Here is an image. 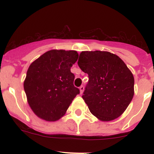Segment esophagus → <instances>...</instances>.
I'll return each mask as SVG.
<instances>
[{
    "mask_svg": "<svg viewBox=\"0 0 154 154\" xmlns=\"http://www.w3.org/2000/svg\"><path fill=\"white\" fill-rule=\"evenodd\" d=\"M80 94H82V93L83 92V91H84V86H83V85L80 86Z\"/></svg>",
    "mask_w": 154,
    "mask_h": 154,
    "instance_id": "esophagus-1",
    "label": "esophagus"
}]
</instances>
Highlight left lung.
I'll list each match as a JSON object with an SVG mask.
<instances>
[{"instance_id": "1", "label": "left lung", "mask_w": 154, "mask_h": 154, "mask_svg": "<svg viewBox=\"0 0 154 154\" xmlns=\"http://www.w3.org/2000/svg\"><path fill=\"white\" fill-rule=\"evenodd\" d=\"M88 74L82 96L91 114L103 122L114 120L129 106L134 94V77L118 56L106 51H82L77 62Z\"/></svg>"}]
</instances>
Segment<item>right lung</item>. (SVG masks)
<instances>
[{
    "instance_id": "right-lung-1",
    "label": "right lung",
    "mask_w": 154,
    "mask_h": 154,
    "mask_svg": "<svg viewBox=\"0 0 154 154\" xmlns=\"http://www.w3.org/2000/svg\"><path fill=\"white\" fill-rule=\"evenodd\" d=\"M77 59L75 51L52 50L29 66L24 88L29 106L38 117L48 122L58 120L80 94L71 72Z\"/></svg>"
}]
</instances>
